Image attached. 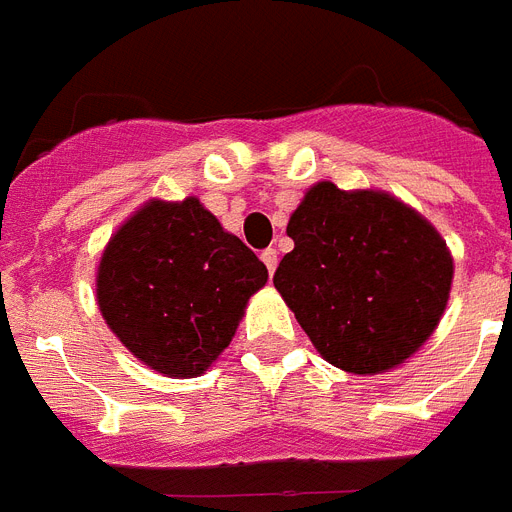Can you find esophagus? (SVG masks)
<instances>
[{"instance_id": "esophagus-1", "label": "esophagus", "mask_w": 512, "mask_h": 512, "mask_svg": "<svg viewBox=\"0 0 512 512\" xmlns=\"http://www.w3.org/2000/svg\"><path fill=\"white\" fill-rule=\"evenodd\" d=\"M261 261H264V267L269 269V275H275V269H277V251H275V248H267V251L261 253Z\"/></svg>"}]
</instances>
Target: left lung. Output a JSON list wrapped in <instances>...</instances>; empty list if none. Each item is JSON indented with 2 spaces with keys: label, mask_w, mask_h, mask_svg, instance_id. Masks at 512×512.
<instances>
[{
  "label": "left lung",
  "mask_w": 512,
  "mask_h": 512,
  "mask_svg": "<svg viewBox=\"0 0 512 512\" xmlns=\"http://www.w3.org/2000/svg\"><path fill=\"white\" fill-rule=\"evenodd\" d=\"M288 237L275 288L333 367L394 370L439 327L455 259L439 230L391 192L317 182L290 214Z\"/></svg>",
  "instance_id": "8db88e82"
}]
</instances>
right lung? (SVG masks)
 <instances>
[{"label": "right lung", "instance_id": "right-lung-1", "mask_svg": "<svg viewBox=\"0 0 512 512\" xmlns=\"http://www.w3.org/2000/svg\"><path fill=\"white\" fill-rule=\"evenodd\" d=\"M267 280L256 253L190 195L137 208L110 235L94 285L102 320L142 365L198 378Z\"/></svg>", "mask_w": 512, "mask_h": 512}]
</instances>
